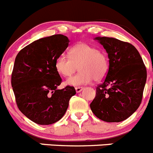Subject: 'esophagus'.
Segmentation results:
<instances>
[{"label":"esophagus","mask_w":153,"mask_h":153,"mask_svg":"<svg viewBox=\"0 0 153 153\" xmlns=\"http://www.w3.org/2000/svg\"><path fill=\"white\" fill-rule=\"evenodd\" d=\"M75 89H76V91L77 93H79V92H80L82 90L83 87H76L75 88Z\"/></svg>","instance_id":"34e87169"}]
</instances>
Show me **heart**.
I'll use <instances>...</instances> for the list:
<instances>
[{
	"mask_svg": "<svg viewBox=\"0 0 153 153\" xmlns=\"http://www.w3.org/2000/svg\"><path fill=\"white\" fill-rule=\"evenodd\" d=\"M57 72L65 77L71 76L79 68L80 71L67 80V84L79 86L101 81L108 70V59L104 51L86 43L74 45L69 51V56L62 53L55 62Z\"/></svg>",
	"mask_w": 153,
	"mask_h": 153,
	"instance_id": "obj_1",
	"label": "heart"
}]
</instances>
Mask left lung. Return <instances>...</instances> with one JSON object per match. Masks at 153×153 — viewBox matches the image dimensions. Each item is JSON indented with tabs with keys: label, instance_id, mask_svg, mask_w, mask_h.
Segmentation results:
<instances>
[{
	"label": "left lung",
	"instance_id": "1",
	"mask_svg": "<svg viewBox=\"0 0 153 153\" xmlns=\"http://www.w3.org/2000/svg\"><path fill=\"white\" fill-rule=\"evenodd\" d=\"M109 59L106 77L96 88L90 104L97 117L105 122H120L140 105L146 80V69L131 44L114 38L97 37Z\"/></svg>",
	"mask_w": 153,
	"mask_h": 153
}]
</instances>
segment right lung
Returning a JSON list of instances; mask_svg holds the SVG:
<instances>
[{
	"mask_svg": "<svg viewBox=\"0 0 153 153\" xmlns=\"http://www.w3.org/2000/svg\"><path fill=\"white\" fill-rule=\"evenodd\" d=\"M68 43L67 36L53 35L28 45L16 57L11 84L16 104L26 117L38 124L59 120L76 94L73 86L57 89L62 78L55 62Z\"/></svg>",
	"mask_w": 153,
	"mask_h": 153,
	"instance_id": "right-lung-1",
	"label": "right lung"
}]
</instances>
